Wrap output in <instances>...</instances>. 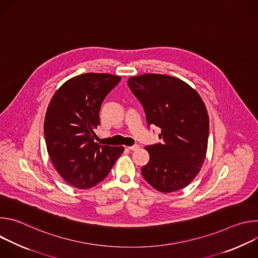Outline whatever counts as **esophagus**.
Segmentation results:
<instances>
[{"mask_svg":"<svg viewBox=\"0 0 258 258\" xmlns=\"http://www.w3.org/2000/svg\"><path fill=\"white\" fill-rule=\"evenodd\" d=\"M127 148H128L131 151H136V150H138V149L140 148V146H139V145H134V146L127 147Z\"/></svg>","mask_w":258,"mask_h":258,"instance_id":"esophagus-1","label":"esophagus"}]
</instances>
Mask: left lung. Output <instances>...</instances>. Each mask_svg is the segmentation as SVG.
Returning a JSON list of instances; mask_svg holds the SVG:
<instances>
[{"mask_svg": "<svg viewBox=\"0 0 258 258\" xmlns=\"http://www.w3.org/2000/svg\"><path fill=\"white\" fill-rule=\"evenodd\" d=\"M127 85L148 126L161 130V143L145 147L150 159L142 175L162 193L185 188L199 173L207 151L209 119L201 97L179 79L155 73L130 78Z\"/></svg>", "mask_w": 258, "mask_h": 258, "instance_id": "left-lung-1", "label": "left lung"}]
</instances>
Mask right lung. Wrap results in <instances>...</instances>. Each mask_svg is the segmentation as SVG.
<instances>
[{"label":"right lung","instance_id":"add662e5","mask_svg":"<svg viewBox=\"0 0 258 258\" xmlns=\"http://www.w3.org/2000/svg\"><path fill=\"white\" fill-rule=\"evenodd\" d=\"M121 78L108 73H84L64 83L53 96L44 132L47 150L59 174L78 189L103 180L123 147L95 142L101 104Z\"/></svg>","mask_w":258,"mask_h":258}]
</instances>
